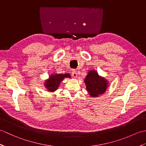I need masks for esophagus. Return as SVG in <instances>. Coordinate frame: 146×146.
<instances>
[{"label":"esophagus","mask_w":146,"mask_h":146,"mask_svg":"<svg viewBox=\"0 0 146 146\" xmlns=\"http://www.w3.org/2000/svg\"><path fill=\"white\" fill-rule=\"evenodd\" d=\"M71 75H72V76L74 77V78H76V77H77V73H76L75 70H73L72 71V72H71Z\"/></svg>","instance_id":"1"}]
</instances>
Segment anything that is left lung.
Masks as SVG:
<instances>
[{
    "label": "left lung",
    "instance_id": "1",
    "mask_svg": "<svg viewBox=\"0 0 146 146\" xmlns=\"http://www.w3.org/2000/svg\"><path fill=\"white\" fill-rule=\"evenodd\" d=\"M84 81L86 90L91 97H98L104 94L107 87L106 80L99 76L95 71H90Z\"/></svg>",
    "mask_w": 146,
    "mask_h": 146
}]
</instances>
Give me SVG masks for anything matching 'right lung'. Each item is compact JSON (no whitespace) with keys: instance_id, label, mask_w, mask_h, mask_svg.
<instances>
[{"instance_id":"obj_1","label":"right lung","mask_w":146,"mask_h":146,"mask_svg":"<svg viewBox=\"0 0 146 146\" xmlns=\"http://www.w3.org/2000/svg\"><path fill=\"white\" fill-rule=\"evenodd\" d=\"M66 77L70 78V74H58V75L56 74V75H51L49 77V79L46 82L45 86L49 91H55L58 88L60 82Z\"/></svg>"}]
</instances>
